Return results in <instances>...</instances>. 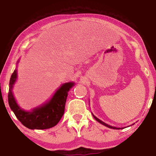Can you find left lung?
Instances as JSON below:
<instances>
[{
    "instance_id": "left-lung-1",
    "label": "left lung",
    "mask_w": 156,
    "mask_h": 156,
    "mask_svg": "<svg viewBox=\"0 0 156 156\" xmlns=\"http://www.w3.org/2000/svg\"><path fill=\"white\" fill-rule=\"evenodd\" d=\"M93 116H94V118L96 120H97L98 122H99L100 123H101V124H103V125H104V126H107V127H108V128H110V129H116V127H113V126H109V125H108V124H106V123H105L104 122H103V121H101V120H99V119H97V117L96 116H94L93 115Z\"/></svg>"
}]
</instances>
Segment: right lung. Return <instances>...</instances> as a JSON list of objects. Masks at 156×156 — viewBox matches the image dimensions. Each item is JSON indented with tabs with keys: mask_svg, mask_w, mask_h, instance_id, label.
I'll list each match as a JSON object with an SVG mask.
<instances>
[{
	"mask_svg": "<svg viewBox=\"0 0 156 156\" xmlns=\"http://www.w3.org/2000/svg\"><path fill=\"white\" fill-rule=\"evenodd\" d=\"M17 78V71L12 74L9 83L8 104L17 119L23 126L30 129H47L57 124L65 112L67 92L74 83H65L56 91L52 99L41 107L32 112H25L17 104L12 94V89Z\"/></svg>",
	"mask_w": 156,
	"mask_h": 156,
	"instance_id": "obj_1",
	"label": "right lung"
}]
</instances>
